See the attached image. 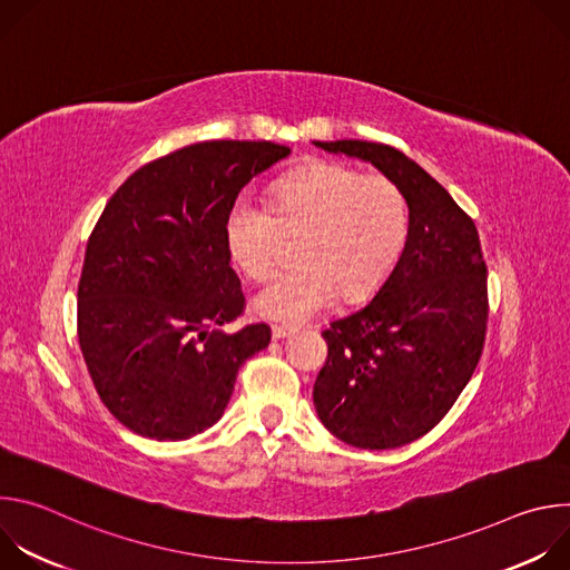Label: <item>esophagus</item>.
<instances>
[{
	"label": "esophagus",
	"mask_w": 570,
	"mask_h": 570,
	"mask_svg": "<svg viewBox=\"0 0 570 570\" xmlns=\"http://www.w3.org/2000/svg\"><path fill=\"white\" fill-rule=\"evenodd\" d=\"M295 330L293 327H286V324H273V338L275 341H282L286 336H291Z\"/></svg>",
	"instance_id": "obj_1"
}]
</instances>
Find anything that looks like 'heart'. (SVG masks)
<instances>
[{
    "mask_svg": "<svg viewBox=\"0 0 570 570\" xmlns=\"http://www.w3.org/2000/svg\"><path fill=\"white\" fill-rule=\"evenodd\" d=\"M411 229L401 187L385 176L315 161L286 178L271 194V209L236 198L225 218V246L250 279H268L282 262V232L302 234L299 268L257 293V315L299 324L332 308L341 293L363 299L396 266Z\"/></svg>",
    "mask_w": 570,
    "mask_h": 570,
    "instance_id": "heart-1",
    "label": "heart"
}]
</instances>
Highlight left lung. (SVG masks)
<instances>
[{"instance_id":"1","label":"left lung","mask_w":570,"mask_h":570,"mask_svg":"<svg viewBox=\"0 0 570 570\" xmlns=\"http://www.w3.org/2000/svg\"><path fill=\"white\" fill-rule=\"evenodd\" d=\"M315 146L370 161L409 200L396 266L370 304L322 332L330 354L313 385L332 435L358 449H396L449 413L480 361L490 304L478 229L401 150L361 139Z\"/></svg>"}]
</instances>
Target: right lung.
Here are the masks:
<instances>
[{
	"label": "right lung",
	"mask_w": 570,
	"mask_h": 570,
	"mask_svg": "<svg viewBox=\"0 0 570 570\" xmlns=\"http://www.w3.org/2000/svg\"><path fill=\"white\" fill-rule=\"evenodd\" d=\"M291 155L273 141H200L153 159L108 200L78 282V343L106 409L150 440L214 426L268 324L246 308L225 218L238 191Z\"/></svg>",
	"instance_id": "add662e5"
}]
</instances>
